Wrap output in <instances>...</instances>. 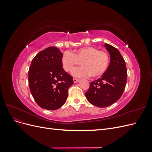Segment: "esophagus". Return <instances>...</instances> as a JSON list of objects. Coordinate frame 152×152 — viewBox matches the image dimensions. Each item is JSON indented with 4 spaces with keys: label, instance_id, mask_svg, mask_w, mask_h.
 I'll return each mask as SVG.
<instances>
[{
    "label": "esophagus",
    "instance_id": "esophagus-1",
    "mask_svg": "<svg viewBox=\"0 0 152 152\" xmlns=\"http://www.w3.org/2000/svg\"><path fill=\"white\" fill-rule=\"evenodd\" d=\"M80 81L79 79H76V78H73V82H74V83H77V82H79Z\"/></svg>",
    "mask_w": 152,
    "mask_h": 152
}]
</instances>
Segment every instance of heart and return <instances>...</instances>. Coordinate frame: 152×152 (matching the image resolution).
Wrapping results in <instances>:
<instances>
[{"instance_id":"obj_1","label":"heart","mask_w":152,"mask_h":152,"mask_svg":"<svg viewBox=\"0 0 152 152\" xmlns=\"http://www.w3.org/2000/svg\"><path fill=\"white\" fill-rule=\"evenodd\" d=\"M81 67L73 72V75L78 77L90 75L96 78L107 71L110 63L109 54L104 50L93 46H86L71 53L65 51L62 55V66L66 72H71L79 65Z\"/></svg>"}]
</instances>
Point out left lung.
I'll list each match as a JSON object with an SVG mask.
<instances>
[{"mask_svg":"<svg viewBox=\"0 0 152 152\" xmlns=\"http://www.w3.org/2000/svg\"><path fill=\"white\" fill-rule=\"evenodd\" d=\"M110 55V65L102 77L91 82L85 95L92 104L99 108L107 107L121 98L127 82L126 62L119 50L105 44Z\"/></svg>","mask_w":152,"mask_h":152,"instance_id":"1","label":"left lung"}]
</instances>
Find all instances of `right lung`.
I'll list each match as a JSON object with an SVG mask.
<instances>
[{
	"label": "right lung",
	"mask_w": 152,
	"mask_h": 152,
	"mask_svg": "<svg viewBox=\"0 0 152 152\" xmlns=\"http://www.w3.org/2000/svg\"><path fill=\"white\" fill-rule=\"evenodd\" d=\"M62 53L49 47L32 59L28 71V83L32 96L44 109L55 110L66 102L68 90L73 84V77L63 70Z\"/></svg>",
	"instance_id": "1"
}]
</instances>
